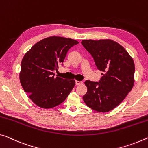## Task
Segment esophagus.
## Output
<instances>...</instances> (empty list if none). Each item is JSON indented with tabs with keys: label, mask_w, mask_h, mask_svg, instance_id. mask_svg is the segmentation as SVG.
Listing matches in <instances>:
<instances>
[{
	"label": "esophagus",
	"mask_w": 148,
	"mask_h": 148,
	"mask_svg": "<svg viewBox=\"0 0 148 148\" xmlns=\"http://www.w3.org/2000/svg\"><path fill=\"white\" fill-rule=\"evenodd\" d=\"M82 83H83V82H82V81H75L76 85H81V84H82Z\"/></svg>",
	"instance_id": "obj_1"
}]
</instances>
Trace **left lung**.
<instances>
[{"mask_svg": "<svg viewBox=\"0 0 148 148\" xmlns=\"http://www.w3.org/2000/svg\"><path fill=\"white\" fill-rule=\"evenodd\" d=\"M102 77L99 82L85 81L87 92L83 99L93 110L108 112L121 103L134 83L133 59L121 45L111 40H83Z\"/></svg>", "mask_w": 148, "mask_h": 148, "instance_id": "8db88e82", "label": "left lung"}]
</instances>
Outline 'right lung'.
I'll return each mask as SVG.
<instances>
[{"label":"right lung","mask_w":148,"mask_h":148,"mask_svg":"<svg viewBox=\"0 0 148 148\" xmlns=\"http://www.w3.org/2000/svg\"><path fill=\"white\" fill-rule=\"evenodd\" d=\"M77 41L52 36L40 41L25 54L21 63L20 81L24 91L36 105L51 108L62 103L75 81L55 76L53 71L63 65L67 51Z\"/></svg>","instance_id":"right-lung-1"}]
</instances>
